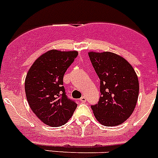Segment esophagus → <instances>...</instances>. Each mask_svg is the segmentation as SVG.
<instances>
[{"label":"esophagus","instance_id":"1","mask_svg":"<svg viewBox=\"0 0 158 158\" xmlns=\"http://www.w3.org/2000/svg\"><path fill=\"white\" fill-rule=\"evenodd\" d=\"M79 100H80V101H81L82 103H85L86 100H87V99H86L85 96H82V97L80 98V99H79Z\"/></svg>","mask_w":158,"mask_h":158}]
</instances>
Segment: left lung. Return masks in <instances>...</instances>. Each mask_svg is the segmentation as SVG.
Instances as JSON below:
<instances>
[{"instance_id":"obj_1","label":"left lung","mask_w":158,"mask_h":158,"mask_svg":"<svg viewBox=\"0 0 158 158\" xmlns=\"http://www.w3.org/2000/svg\"><path fill=\"white\" fill-rule=\"evenodd\" d=\"M100 79V98L91 106L96 120L108 127L121 124L132 115L139 95L138 78L126 59L112 52L88 53Z\"/></svg>"}]
</instances>
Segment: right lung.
<instances>
[{"label": "right lung", "mask_w": 158, "mask_h": 158, "mask_svg": "<svg viewBox=\"0 0 158 158\" xmlns=\"http://www.w3.org/2000/svg\"><path fill=\"white\" fill-rule=\"evenodd\" d=\"M77 55L76 50H49L38 57L26 75L25 91L28 104L46 125H63L76 108V103L67 98L63 85V75Z\"/></svg>", "instance_id": "obj_1"}]
</instances>
